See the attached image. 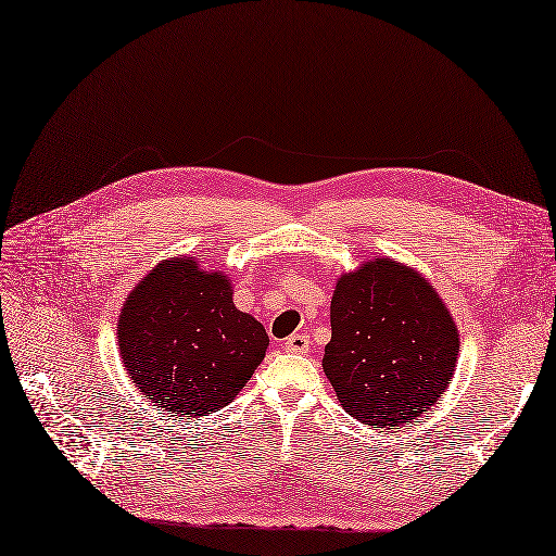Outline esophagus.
I'll return each instance as SVG.
<instances>
[{"mask_svg":"<svg viewBox=\"0 0 556 556\" xmlns=\"http://www.w3.org/2000/svg\"><path fill=\"white\" fill-rule=\"evenodd\" d=\"M311 348V336L306 333H292L288 341H285V350L294 352V355H306Z\"/></svg>","mask_w":556,"mask_h":556,"instance_id":"1","label":"esophagus"}]
</instances>
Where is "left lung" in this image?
<instances>
[{
  "mask_svg": "<svg viewBox=\"0 0 556 556\" xmlns=\"http://www.w3.org/2000/svg\"><path fill=\"white\" fill-rule=\"evenodd\" d=\"M457 355L450 311L413 268L378 257L336 282L323 366L362 425L390 429L419 417L450 387Z\"/></svg>",
  "mask_w": 556,
  "mask_h": 556,
  "instance_id": "8db88e82",
  "label": "left lung"
}]
</instances>
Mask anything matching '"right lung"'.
<instances>
[{
  "label": "right lung",
  "instance_id": "obj_1",
  "mask_svg": "<svg viewBox=\"0 0 556 556\" xmlns=\"http://www.w3.org/2000/svg\"><path fill=\"white\" fill-rule=\"evenodd\" d=\"M231 282L194 257L157 264L117 317V345L131 380L157 408L199 417L225 408L255 374L268 336L231 301Z\"/></svg>",
  "mask_w": 556,
  "mask_h": 556
}]
</instances>
